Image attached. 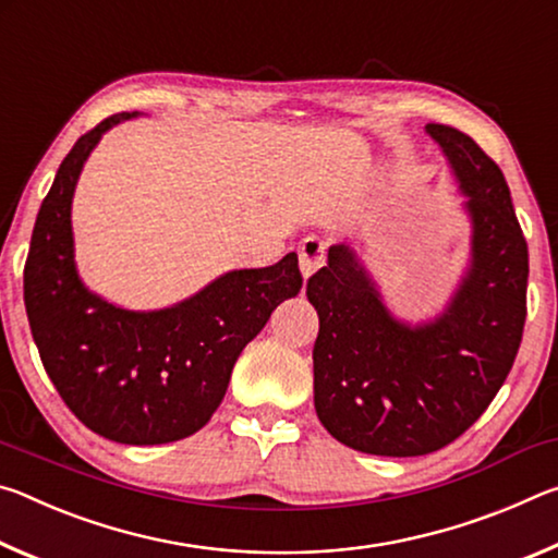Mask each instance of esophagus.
Returning a JSON list of instances; mask_svg holds the SVG:
<instances>
[{"mask_svg": "<svg viewBox=\"0 0 558 558\" xmlns=\"http://www.w3.org/2000/svg\"><path fill=\"white\" fill-rule=\"evenodd\" d=\"M298 253H300V270H302V276L310 278L325 263V256H327L325 241L317 239V235H307V239L300 241Z\"/></svg>", "mask_w": 558, "mask_h": 558, "instance_id": "esophagus-1", "label": "esophagus"}]
</instances>
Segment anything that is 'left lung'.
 <instances>
[{
    "mask_svg": "<svg viewBox=\"0 0 558 558\" xmlns=\"http://www.w3.org/2000/svg\"><path fill=\"white\" fill-rule=\"evenodd\" d=\"M426 130L472 219V268L448 313L421 327L396 323L347 245H332L307 280L319 315L317 418L369 456H428L460 438L502 389L524 332L529 253L505 177L465 132Z\"/></svg>",
    "mask_w": 558,
    "mask_h": 558,
    "instance_id": "1",
    "label": "left lung"
}]
</instances>
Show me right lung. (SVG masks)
I'll list each match as a JSON object with an SVG mask.
<instances>
[{"label":"right lung","instance_id":"obj_1","mask_svg":"<svg viewBox=\"0 0 558 558\" xmlns=\"http://www.w3.org/2000/svg\"><path fill=\"white\" fill-rule=\"evenodd\" d=\"M110 116L78 137L36 216L24 305L46 374L83 426L125 446L192 436L219 409L243 347L302 288L298 253L233 270L159 313H130L93 295L75 272L71 199Z\"/></svg>","mask_w":558,"mask_h":558}]
</instances>
